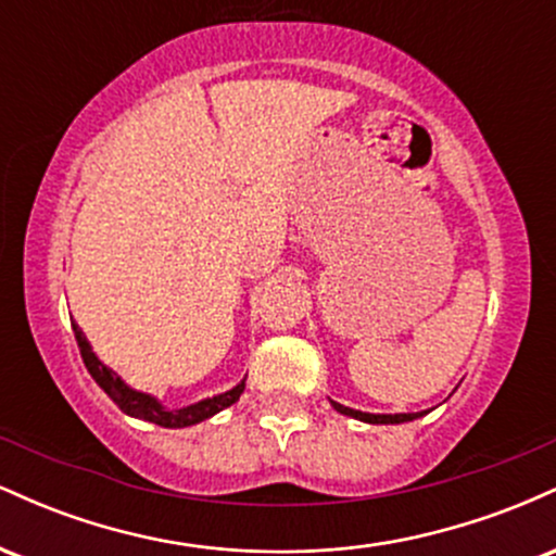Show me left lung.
<instances>
[{"mask_svg": "<svg viewBox=\"0 0 556 556\" xmlns=\"http://www.w3.org/2000/svg\"><path fill=\"white\" fill-rule=\"evenodd\" d=\"M331 405H334L340 413H344V416L366 420V424H405V420L418 418L416 413H397V416H371V413H361V410H353V407H344V405H340V402H331Z\"/></svg>", "mask_w": 556, "mask_h": 556, "instance_id": "1", "label": "left lung"}]
</instances>
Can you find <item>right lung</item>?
I'll use <instances>...</instances> for the list:
<instances>
[{"label": "right lung", "mask_w": 556, "mask_h": 556, "mask_svg": "<svg viewBox=\"0 0 556 556\" xmlns=\"http://www.w3.org/2000/svg\"><path fill=\"white\" fill-rule=\"evenodd\" d=\"M73 331H75V340H78L83 363H86L88 374L93 376L96 384H99L106 394H110V397L114 400V405H117L123 413H127V416L151 420V424L164 426V429H182V426L201 424V420H206L208 416H214V413L225 410V407L232 405V402H238L242 389H245V381H240L238 387L229 389V392H225V394H219V397L195 402V405L182 407V410H164V407L159 405L154 397H149V394L132 392L130 387H125V381L119 379L117 374L110 371L104 363L96 358L91 344H88L86 334H83V331L78 329V324H73Z\"/></svg>", "instance_id": "obj_1"}]
</instances>
